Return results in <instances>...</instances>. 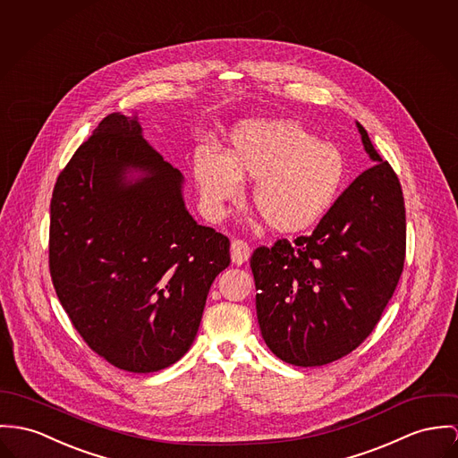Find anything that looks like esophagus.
<instances>
[{
    "instance_id": "34e87169",
    "label": "esophagus",
    "mask_w": 458,
    "mask_h": 458,
    "mask_svg": "<svg viewBox=\"0 0 458 458\" xmlns=\"http://www.w3.org/2000/svg\"><path fill=\"white\" fill-rule=\"evenodd\" d=\"M249 256H250V247H249L247 242L239 241V239L232 241V261H233L235 265L246 263L247 259H249Z\"/></svg>"
}]
</instances>
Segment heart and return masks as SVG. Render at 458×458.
I'll use <instances>...</instances> for the list:
<instances>
[{"label": "heart", "instance_id": "1", "mask_svg": "<svg viewBox=\"0 0 458 458\" xmlns=\"http://www.w3.org/2000/svg\"><path fill=\"white\" fill-rule=\"evenodd\" d=\"M191 171L211 216L241 199L242 179H254L252 204L267 226L298 233L316 226L338 200L347 158L336 144L318 141L293 120L259 118L235 125L225 153L197 148Z\"/></svg>", "mask_w": 458, "mask_h": 458}]
</instances>
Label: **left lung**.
I'll list each match as a JSON object with an SVG mask.
<instances>
[{
    "label": "left lung",
    "mask_w": 458,
    "mask_h": 458,
    "mask_svg": "<svg viewBox=\"0 0 458 458\" xmlns=\"http://www.w3.org/2000/svg\"><path fill=\"white\" fill-rule=\"evenodd\" d=\"M373 167L353 179L312 232L250 256L256 314L268 349L293 366L355 351L392 298L406 256L401 182L357 123Z\"/></svg>",
    "instance_id": "obj_1"
}]
</instances>
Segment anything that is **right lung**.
Instances as JSON below:
<instances>
[{"instance_id": "right-lung-1", "label": "right lung", "mask_w": 458, "mask_h": 458, "mask_svg": "<svg viewBox=\"0 0 458 458\" xmlns=\"http://www.w3.org/2000/svg\"><path fill=\"white\" fill-rule=\"evenodd\" d=\"M182 176L111 113L57 177L48 265L85 344L131 373L169 368L191 347L230 241L186 211Z\"/></svg>"}]
</instances>
